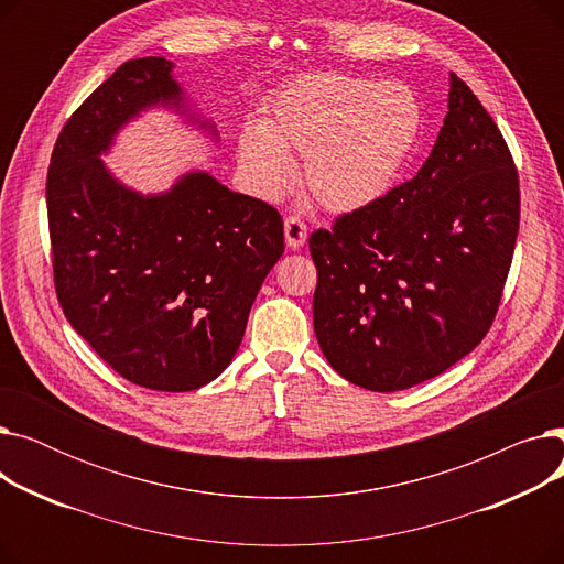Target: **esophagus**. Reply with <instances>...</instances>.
<instances>
[{"mask_svg": "<svg viewBox=\"0 0 564 564\" xmlns=\"http://www.w3.org/2000/svg\"><path fill=\"white\" fill-rule=\"evenodd\" d=\"M283 232H285V245L297 251L306 245V237H308V228L300 217H288L283 224Z\"/></svg>", "mask_w": 564, "mask_h": 564, "instance_id": "1", "label": "esophagus"}]
</instances>
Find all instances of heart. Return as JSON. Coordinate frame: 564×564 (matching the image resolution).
<instances>
[{"instance_id":"1","label":"heart","mask_w":564,"mask_h":564,"mask_svg":"<svg viewBox=\"0 0 564 564\" xmlns=\"http://www.w3.org/2000/svg\"><path fill=\"white\" fill-rule=\"evenodd\" d=\"M423 105L398 79L311 73L288 82L260 126L240 134L237 160L251 185L276 198L304 158L311 196L332 213H357L391 194L421 143Z\"/></svg>"}]
</instances>
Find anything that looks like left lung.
Instances as JSON below:
<instances>
[{"instance_id":"8db88e82","label":"left lung","mask_w":564,"mask_h":564,"mask_svg":"<svg viewBox=\"0 0 564 564\" xmlns=\"http://www.w3.org/2000/svg\"><path fill=\"white\" fill-rule=\"evenodd\" d=\"M519 232V177L487 109L451 73L448 113L421 171L319 228L313 327L347 381L404 391L489 332Z\"/></svg>"}]
</instances>
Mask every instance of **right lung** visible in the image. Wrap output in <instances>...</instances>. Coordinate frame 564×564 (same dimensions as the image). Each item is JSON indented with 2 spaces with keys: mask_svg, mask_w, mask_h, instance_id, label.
Listing matches in <instances>:
<instances>
[{
  "mask_svg": "<svg viewBox=\"0 0 564 564\" xmlns=\"http://www.w3.org/2000/svg\"><path fill=\"white\" fill-rule=\"evenodd\" d=\"M164 56L118 68L56 139L47 173L54 283L73 329L143 389L194 391L242 343L258 290L283 256L272 205L189 169L164 192H139L105 164L145 111H173L219 143Z\"/></svg>",
  "mask_w": 564,
  "mask_h": 564,
  "instance_id": "add662e5",
  "label": "right lung"
}]
</instances>
